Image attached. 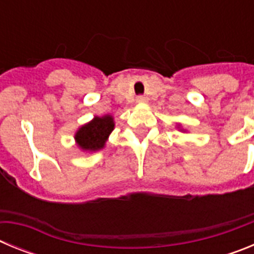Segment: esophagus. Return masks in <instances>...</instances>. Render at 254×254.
<instances>
[{"label": "esophagus", "mask_w": 254, "mask_h": 254, "mask_svg": "<svg viewBox=\"0 0 254 254\" xmlns=\"http://www.w3.org/2000/svg\"><path fill=\"white\" fill-rule=\"evenodd\" d=\"M136 100H137V103H147V98L145 95H138Z\"/></svg>", "instance_id": "34e87169"}]
</instances>
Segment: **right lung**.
<instances>
[{
    "label": "right lung",
    "instance_id": "1",
    "mask_svg": "<svg viewBox=\"0 0 254 254\" xmlns=\"http://www.w3.org/2000/svg\"><path fill=\"white\" fill-rule=\"evenodd\" d=\"M113 129V117L109 114L95 117L93 121L78 128L75 133L76 143L84 151H98L104 147L105 141L108 140Z\"/></svg>",
    "mask_w": 254,
    "mask_h": 254
}]
</instances>
